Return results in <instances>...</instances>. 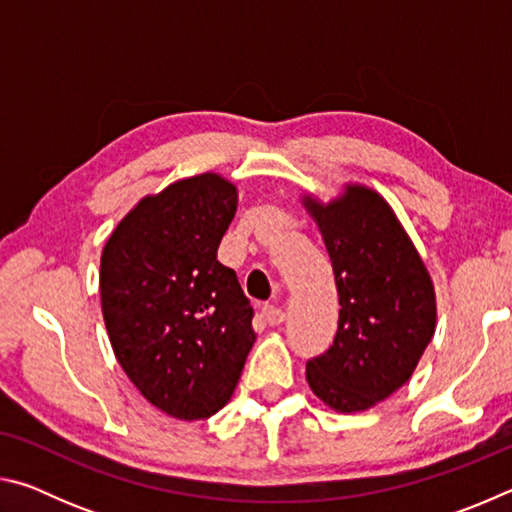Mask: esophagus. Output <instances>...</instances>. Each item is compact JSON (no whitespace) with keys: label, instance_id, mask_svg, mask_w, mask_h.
Returning a JSON list of instances; mask_svg holds the SVG:
<instances>
[{"label":"esophagus","instance_id":"34e87169","mask_svg":"<svg viewBox=\"0 0 512 512\" xmlns=\"http://www.w3.org/2000/svg\"><path fill=\"white\" fill-rule=\"evenodd\" d=\"M262 314H264V318H266V323L271 325V327H277L280 323H284V311H282L280 307L264 305V307H262Z\"/></svg>","mask_w":512,"mask_h":512}]
</instances>
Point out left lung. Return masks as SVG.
<instances>
[{
    "mask_svg": "<svg viewBox=\"0 0 512 512\" xmlns=\"http://www.w3.org/2000/svg\"><path fill=\"white\" fill-rule=\"evenodd\" d=\"M332 259L339 329L307 381L334 411H366L404 386L436 332L427 266L384 198L348 185L332 203L307 196Z\"/></svg>",
    "mask_w": 512,
    "mask_h": 512,
    "instance_id": "8db88e82",
    "label": "left lung"
}]
</instances>
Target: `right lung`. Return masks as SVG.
I'll return each mask as SVG.
<instances>
[{"label":"right lung","instance_id":"add662e5","mask_svg":"<svg viewBox=\"0 0 512 512\" xmlns=\"http://www.w3.org/2000/svg\"><path fill=\"white\" fill-rule=\"evenodd\" d=\"M237 212L219 173L146 196L101 255V309L119 366L155 409L203 420L235 393L255 343L253 307L216 259Z\"/></svg>","mask_w":512,"mask_h":512}]
</instances>
